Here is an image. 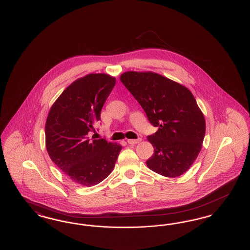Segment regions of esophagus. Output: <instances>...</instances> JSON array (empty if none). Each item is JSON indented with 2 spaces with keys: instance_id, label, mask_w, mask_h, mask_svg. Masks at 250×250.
Listing matches in <instances>:
<instances>
[{
  "instance_id": "obj_1",
  "label": "esophagus",
  "mask_w": 250,
  "mask_h": 250,
  "mask_svg": "<svg viewBox=\"0 0 250 250\" xmlns=\"http://www.w3.org/2000/svg\"><path fill=\"white\" fill-rule=\"evenodd\" d=\"M142 140L141 139H137V140H128L127 143L131 144V145H134V144H137V143H140Z\"/></svg>"
}]
</instances>
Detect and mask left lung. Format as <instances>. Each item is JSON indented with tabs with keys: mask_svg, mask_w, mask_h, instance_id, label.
Instances as JSON below:
<instances>
[{
	"mask_svg": "<svg viewBox=\"0 0 250 250\" xmlns=\"http://www.w3.org/2000/svg\"><path fill=\"white\" fill-rule=\"evenodd\" d=\"M158 130L147 139L154 155L147 167L175 178L188 171L202 150L205 119L194 95L186 86L151 71H127L120 77Z\"/></svg>",
	"mask_w": 250,
	"mask_h": 250,
	"instance_id": "8db88e82",
	"label": "left lung"
}]
</instances>
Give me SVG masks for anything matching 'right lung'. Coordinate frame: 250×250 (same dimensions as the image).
<instances>
[{
	"label": "right lung",
	"mask_w": 250,
	"mask_h": 250,
	"mask_svg": "<svg viewBox=\"0 0 250 250\" xmlns=\"http://www.w3.org/2000/svg\"><path fill=\"white\" fill-rule=\"evenodd\" d=\"M116 79L104 73L88 74L72 83L48 111L45 135L50 159L76 184L92 187L107 178L122 150L119 143L93 140L95 121Z\"/></svg>",
	"instance_id": "add662e5"
}]
</instances>
